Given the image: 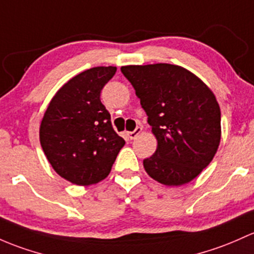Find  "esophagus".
<instances>
[{
    "label": "esophagus",
    "instance_id": "obj_1",
    "mask_svg": "<svg viewBox=\"0 0 254 254\" xmlns=\"http://www.w3.org/2000/svg\"><path fill=\"white\" fill-rule=\"evenodd\" d=\"M141 131H142V127H136V129L134 130V131H130V132H127V136H129L130 138H135V137H137V135L138 134H141Z\"/></svg>",
    "mask_w": 254,
    "mask_h": 254
}]
</instances>
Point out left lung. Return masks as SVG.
<instances>
[{
  "mask_svg": "<svg viewBox=\"0 0 254 254\" xmlns=\"http://www.w3.org/2000/svg\"><path fill=\"white\" fill-rule=\"evenodd\" d=\"M135 89L158 146L143 159L152 179L179 186L212 162L220 142V108L196 75L168 63L120 68Z\"/></svg>",
  "mask_w": 254,
  "mask_h": 254,
  "instance_id": "obj_1",
  "label": "left lung"
}]
</instances>
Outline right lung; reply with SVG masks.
<instances>
[{"label":"right lung","instance_id":"add662e5","mask_svg":"<svg viewBox=\"0 0 254 254\" xmlns=\"http://www.w3.org/2000/svg\"><path fill=\"white\" fill-rule=\"evenodd\" d=\"M116 71V66H95L74 76L58 90L42 118L41 147L56 173L75 185L107 178L125 145L101 102V91Z\"/></svg>","mask_w":254,"mask_h":254}]
</instances>
